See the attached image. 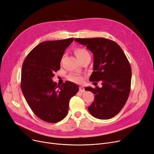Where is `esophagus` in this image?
<instances>
[{
	"instance_id": "1",
	"label": "esophagus",
	"mask_w": 154,
	"mask_h": 154,
	"mask_svg": "<svg viewBox=\"0 0 154 154\" xmlns=\"http://www.w3.org/2000/svg\"><path fill=\"white\" fill-rule=\"evenodd\" d=\"M79 91L81 92H84V91H85V89H84V88H83V87H82V86H81L79 88Z\"/></svg>"
}]
</instances>
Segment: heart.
Returning a JSON list of instances; mask_svg holds the SVG:
<instances>
[{"label":"heart","mask_w":154,"mask_h":154,"mask_svg":"<svg viewBox=\"0 0 154 154\" xmlns=\"http://www.w3.org/2000/svg\"><path fill=\"white\" fill-rule=\"evenodd\" d=\"M74 53H75V56L77 57V58L79 60H82L87 57L90 56L88 51H87L85 48H75L74 50ZM69 79L70 81L73 82L75 83H77V84H81V83L83 82V81H84V78L82 76L76 75V74L70 75L69 76Z\"/></svg>","instance_id":"obj_1"}]
</instances>
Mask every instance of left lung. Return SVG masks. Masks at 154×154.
I'll list each match as a JSON object with an SVG mask.
<instances>
[{
	"instance_id": "left-lung-1",
	"label": "left lung",
	"mask_w": 154,
	"mask_h": 154,
	"mask_svg": "<svg viewBox=\"0 0 154 154\" xmlns=\"http://www.w3.org/2000/svg\"><path fill=\"white\" fill-rule=\"evenodd\" d=\"M94 56V66L89 81H102L101 88L87 87L94 100L88 110L96 118L108 119L122 109L128 98L131 79L130 64L121 47L112 40L103 38H75Z\"/></svg>"
}]
</instances>
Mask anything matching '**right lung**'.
Segmentation results:
<instances>
[{"instance_id": "1", "label": "right lung", "mask_w": 154, "mask_h": 154, "mask_svg": "<svg viewBox=\"0 0 154 154\" xmlns=\"http://www.w3.org/2000/svg\"><path fill=\"white\" fill-rule=\"evenodd\" d=\"M73 41L69 38L40 43L26 57L22 66L21 88L28 105L43 121H61L69 111V101L79 91L70 81L57 85L52 81L60 69L65 50Z\"/></svg>"}]
</instances>
